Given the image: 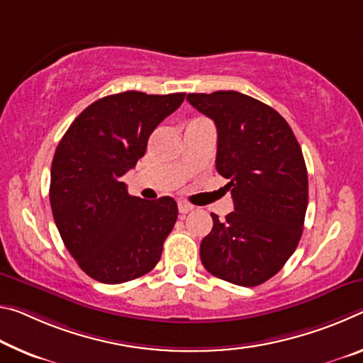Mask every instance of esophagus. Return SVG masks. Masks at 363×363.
Listing matches in <instances>:
<instances>
[{"label":"esophagus","instance_id":"esophagus-1","mask_svg":"<svg viewBox=\"0 0 363 363\" xmlns=\"http://www.w3.org/2000/svg\"><path fill=\"white\" fill-rule=\"evenodd\" d=\"M177 208H179V213H182V215H186V213L194 210V205L186 202V200H179V203H177Z\"/></svg>","mask_w":363,"mask_h":363}]
</instances>
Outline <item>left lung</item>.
Listing matches in <instances>:
<instances>
[{"label":"left lung","mask_w":363,"mask_h":363,"mask_svg":"<svg viewBox=\"0 0 363 363\" xmlns=\"http://www.w3.org/2000/svg\"><path fill=\"white\" fill-rule=\"evenodd\" d=\"M187 101L218 130L216 169L234 211L200 244L206 272L252 287L268 281L294 254L308 203L306 161L294 132L272 106L234 90L189 94Z\"/></svg>","instance_id":"left-lung-1"}]
</instances>
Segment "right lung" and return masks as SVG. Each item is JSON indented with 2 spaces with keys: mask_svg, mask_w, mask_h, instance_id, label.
<instances>
[{
  "mask_svg": "<svg viewBox=\"0 0 363 363\" xmlns=\"http://www.w3.org/2000/svg\"><path fill=\"white\" fill-rule=\"evenodd\" d=\"M184 96L135 90L105 96L74 119L56 148L50 182L56 228L82 272L100 283L140 278L160 262L177 203L132 197L123 176Z\"/></svg>",
  "mask_w": 363,
  "mask_h": 363,
  "instance_id": "right-lung-1",
  "label": "right lung"
}]
</instances>
